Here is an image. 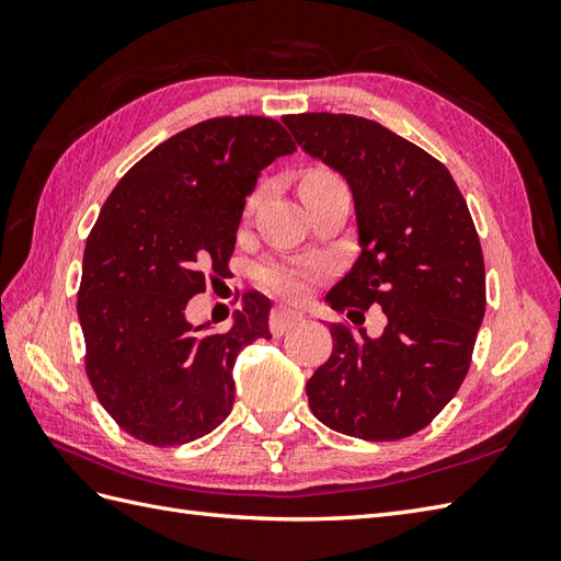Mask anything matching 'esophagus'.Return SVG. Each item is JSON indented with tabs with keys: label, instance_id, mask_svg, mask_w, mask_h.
Segmentation results:
<instances>
[{
	"label": "esophagus",
	"instance_id": "1",
	"mask_svg": "<svg viewBox=\"0 0 561 561\" xmlns=\"http://www.w3.org/2000/svg\"><path fill=\"white\" fill-rule=\"evenodd\" d=\"M301 320H304V313L294 311V308H282V306L274 308L272 316H270V330H272V335H274V337L284 335V332H287V330L299 325Z\"/></svg>",
	"mask_w": 561,
	"mask_h": 561
}]
</instances>
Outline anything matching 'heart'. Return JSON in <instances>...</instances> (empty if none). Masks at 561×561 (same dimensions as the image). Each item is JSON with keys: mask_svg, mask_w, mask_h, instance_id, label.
I'll use <instances>...</instances> for the list:
<instances>
[{"mask_svg": "<svg viewBox=\"0 0 561 561\" xmlns=\"http://www.w3.org/2000/svg\"><path fill=\"white\" fill-rule=\"evenodd\" d=\"M340 183V178L335 173H330L325 169H313L304 175L301 187H318V185H332ZM320 267L316 265H287V262H265L260 265L255 272V279L260 287H265L270 291H277L284 296H296L301 294L304 287L308 284V279L318 274Z\"/></svg>", "mask_w": 561, "mask_h": 561, "instance_id": "obj_1", "label": "heart"}]
</instances>
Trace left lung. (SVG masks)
<instances>
[{
  "mask_svg": "<svg viewBox=\"0 0 561 561\" xmlns=\"http://www.w3.org/2000/svg\"><path fill=\"white\" fill-rule=\"evenodd\" d=\"M296 145L347 181L362 253L325 301L378 304L380 337L330 325V359L308 378L311 412L332 432L398 440L456 396L484 318V260L468 205L432 153L356 115H287Z\"/></svg>",
  "mask_w": 561,
  "mask_h": 561,
  "instance_id": "obj_1",
  "label": "left lung"
}]
</instances>
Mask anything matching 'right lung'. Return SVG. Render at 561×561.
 Segmentation results:
<instances>
[{"label": "right lung", "mask_w": 561, "mask_h": 561, "mask_svg": "<svg viewBox=\"0 0 561 561\" xmlns=\"http://www.w3.org/2000/svg\"><path fill=\"white\" fill-rule=\"evenodd\" d=\"M296 151L277 121L211 117L161 141L115 185L87 238L77 313L87 376L129 436L181 446L233 408V364L270 340V299L243 294L226 332L193 325L185 306L226 277L262 169Z\"/></svg>", "instance_id": "add662e5"}]
</instances>
